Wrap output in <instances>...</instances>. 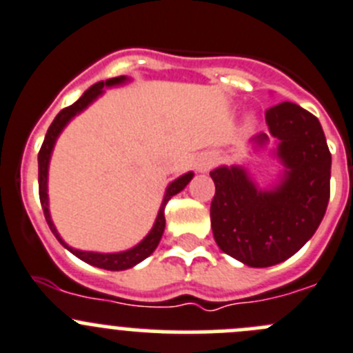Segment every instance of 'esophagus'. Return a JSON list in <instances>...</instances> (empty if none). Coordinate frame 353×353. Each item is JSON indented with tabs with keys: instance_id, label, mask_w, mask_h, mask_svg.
Listing matches in <instances>:
<instances>
[{
	"instance_id": "esophagus-1",
	"label": "esophagus",
	"mask_w": 353,
	"mask_h": 353,
	"mask_svg": "<svg viewBox=\"0 0 353 353\" xmlns=\"http://www.w3.org/2000/svg\"><path fill=\"white\" fill-rule=\"evenodd\" d=\"M212 165H214L212 154H203V157H200L199 160H196V170H199V172H207Z\"/></svg>"
}]
</instances>
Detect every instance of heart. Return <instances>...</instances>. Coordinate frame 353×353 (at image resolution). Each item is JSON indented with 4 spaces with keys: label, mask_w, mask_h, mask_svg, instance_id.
<instances>
[{
    "label": "heart",
    "mask_w": 353,
    "mask_h": 353,
    "mask_svg": "<svg viewBox=\"0 0 353 353\" xmlns=\"http://www.w3.org/2000/svg\"><path fill=\"white\" fill-rule=\"evenodd\" d=\"M243 127H245L247 130H252V128L256 127V117H254V114H247L245 120H243Z\"/></svg>",
    "instance_id": "1"
}]
</instances>
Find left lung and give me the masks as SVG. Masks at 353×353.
<instances>
[{
    "label": "left lung",
    "instance_id": "left-lung-1",
    "mask_svg": "<svg viewBox=\"0 0 353 353\" xmlns=\"http://www.w3.org/2000/svg\"><path fill=\"white\" fill-rule=\"evenodd\" d=\"M268 132L249 141L251 151H270L281 170L259 186L245 163L219 165L210 172L216 195L210 226L217 247L252 268L291 258L314 236L329 202L331 153L321 121L294 102L266 111Z\"/></svg>",
    "mask_w": 353,
    "mask_h": 353
}]
</instances>
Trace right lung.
<instances>
[{
	"label": "right lung",
	"mask_w": 353,
	"mask_h": 353,
	"mask_svg": "<svg viewBox=\"0 0 353 353\" xmlns=\"http://www.w3.org/2000/svg\"><path fill=\"white\" fill-rule=\"evenodd\" d=\"M130 78L128 77H117L110 78L106 81H97L95 85H92L88 90H85V94L78 99L74 104H71L69 108H64L61 113L55 117V120L52 121L50 128H48L45 141H43V146L38 153V184H39V202H41L43 214H45V219H47L48 226H50L52 233L55 235V239L62 243V245L68 249L71 254H74L77 258H80L81 261L88 263L92 266H97L102 270H111V272H121V270H128L132 266L139 265L141 261L151 256L154 252V249L160 243L161 235H163V230H165V205L174 195L181 193L184 188L188 186V183L193 179L195 174L190 170V172L183 174L177 179H174L169 186L165 188V195L161 200V205L158 209L157 219L153 223V228L148 232V235L141 240L139 243H136L134 247L127 249V251L120 252H95V251H81V249H74L69 243H65V240L62 239L61 233L55 228L54 221H52L50 216V205H48V167H50L52 153H54L55 143H57L59 136L62 134L65 127L69 125V121L74 117H78L80 113H83L90 104H94L102 94H104V88H113V87H121V85L128 83Z\"/></svg>",
	"instance_id": "right-lung-1"
}]
</instances>
